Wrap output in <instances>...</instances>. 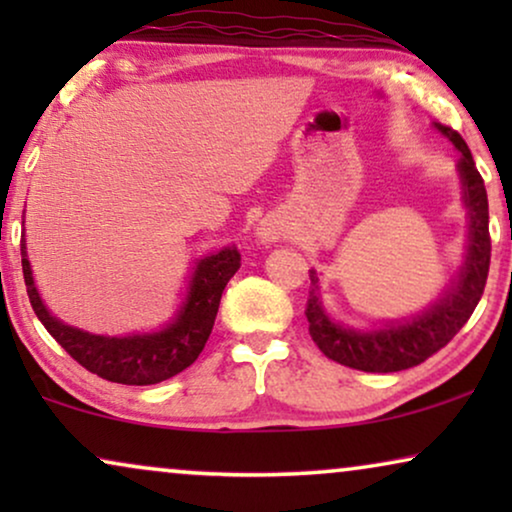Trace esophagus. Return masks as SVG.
Returning <instances> with one entry per match:
<instances>
[{
    "label": "esophagus",
    "mask_w": 512,
    "mask_h": 512,
    "mask_svg": "<svg viewBox=\"0 0 512 512\" xmlns=\"http://www.w3.org/2000/svg\"><path fill=\"white\" fill-rule=\"evenodd\" d=\"M284 233H286V226L279 216H265L261 221V228H258V237H261V242L265 244L279 242L284 237Z\"/></svg>",
    "instance_id": "esophagus-1"
}]
</instances>
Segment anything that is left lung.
Here are the masks:
<instances>
[{
	"mask_svg": "<svg viewBox=\"0 0 512 512\" xmlns=\"http://www.w3.org/2000/svg\"><path fill=\"white\" fill-rule=\"evenodd\" d=\"M433 125L461 151L457 170L461 186H464V207L468 212L466 261L450 289H445L443 296L417 317L396 321V324L377 328V331H356V328L335 324L328 317L317 296L319 277L317 272L310 270L312 291L307 298L305 317L310 321L312 340L328 359L363 370V373H396V370L424 363L438 349H443L471 319L487 284L492 240H489L485 181H482L478 167L473 163L471 149L459 132L440 123Z\"/></svg>",
	"mask_w": 512,
	"mask_h": 512,
	"instance_id": "left-lung-1",
	"label": "left lung"
}]
</instances>
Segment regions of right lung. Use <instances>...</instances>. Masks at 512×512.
Returning a JSON list of instances; mask_svg holds the SVG:
<instances>
[{"mask_svg": "<svg viewBox=\"0 0 512 512\" xmlns=\"http://www.w3.org/2000/svg\"><path fill=\"white\" fill-rule=\"evenodd\" d=\"M20 256H23V277L32 310L46 326V331L58 340V345L102 380L135 384V387L170 380L198 359L214 328L221 293L240 268V251L235 247H223L216 254L205 256L195 265L186 300L181 303L172 324L156 333L109 338V335L81 331L55 319L41 303L37 286H34L25 235L20 237Z\"/></svg>", "mask_w": 512, "mask_h": 512, "instance_id": "obj_1", "label": "right lung"}]
</instances>
